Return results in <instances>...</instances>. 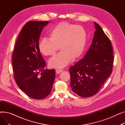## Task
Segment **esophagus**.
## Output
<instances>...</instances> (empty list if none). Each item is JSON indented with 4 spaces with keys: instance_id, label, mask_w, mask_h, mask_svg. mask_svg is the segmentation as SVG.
Wrapping results in <instances>:
<instances>
[{
    "instance_id": "34e87169",
    "label": "esophagus",
    "mask_w": 125,
    "mask_h": 125,
    "mask_svg": "<svg viewBox=\"0 0 125 125\" xmlns=\"http://www.w3.org/2000/svg\"><path fill=\"white\" fill-rule=\"evenodd\" d=\"M62 71H63L62 69H56V73L57 74H59Z\"/></svg>"
}]
</instances>
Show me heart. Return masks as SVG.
I'll return each mask as SVG.
<instances>
[{
  "instance_id": "obj_1",
  "label": "heart",
  "mask_w": 125,
  "mask_h": 125,
  "mask_svg": "<svg viewBox=\"0 0 125 125\" xmlns=\"http://www.w3.org/2000/svg\"><path fill=\"white\" fill-rule=\"evenodd\" d=\"M86 41L87 33L83 27L62 22L52 29L49 39H42L38 48L43 55L52 56L60 47L61 52L52 58L49 64L51 68H63L82 56Z\"/></svg>"
}]
</instances>
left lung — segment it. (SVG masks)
Masks as SVG:
<instances>
[{
    "label": "left lung",
    "mask_w": 125,
    "mask_h": 125,
    "mask_svg": "<svg viewBox=\"0 0 125 125\" xmlns=\"http://www.w3.org/2000/svg\"><path fill=\"white\" fill-rule=\"evenodd\" d=\"M94 24L96 31L89 50L83 59L69 69L72 90L85 98L98 93L112 73L114 61L110 39L100 26Z\"/></svg>",
    "instance_id": "1"
}]
</instances>
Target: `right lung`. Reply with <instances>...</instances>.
I'll use <instances>...</instances> for the list:
<instances>
[{
  "label": "right lung",
  "mask_w": 125,
  "mask_h": 125,
  "mask_svg": "<svg viewBox=\"0 0 125 125\" xmlns=\"http://www.w3.org/2000/svg\"><path fill=\"white\" fill-rule=\"evenodd\" d=\"M49 21H29L21 29L12 55L14 79L25 93L34 99H42L51 93L55 70L45 69V62L38 48L43 28Z\"/></svg>",
  "instance_id": "1"
}]
</instances>
